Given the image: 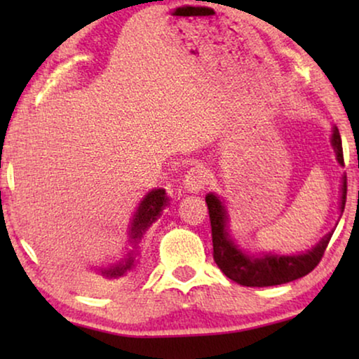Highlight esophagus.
<instances>
[{"instance_id":"esophagus-1","label":"esophagus","mask_w":359,"mask_h":359,"mask_svg":"<svg viewBox=\"0 0 359 359\" xmlns=\"http://www.w3.org/2000/svg\"><path fill=\"white\" fill-rule=\"evenodd\" d=\"M209 175L204 165H194L191 166L188 173L184 176V189L188 193H199L208 184Z\"/></svg>"}]
</instances>
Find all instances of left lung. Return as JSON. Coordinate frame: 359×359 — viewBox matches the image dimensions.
<instances>
[{
    "label": "left lung",
    "mask_w": 359,
    "mask_h": 359,
    "mask_svg": "<svg viewBox=\"0 0 359 359\" xmlns=\"http://www.w3.org/2000/svg\"><path fill=\"white\" fill-rule=\"evenodd\" d=\"M332 145L335 149L338 163L345 165L343 160V147L340 132L335 127L332 135ZM346 203V176L343 178L341 186V212ZM205 204L209 209L210 229H212V247H214V262L217 263L225 276L232 281L250 287H264L276 286V284H286L294 279L306 276L313 268L320 263L325 253L333 232L327 233L320 243H317L311 252L304 255H294V257H279V255H263V257H250L245 255L237 245L232 242L227 233V215L225 209L217 196L208 194Z\"/></svg>",
    "instance_id": "obj_1"
}]
</instances>
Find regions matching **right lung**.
Segmentation results:
<instances>
[{
  "instance_id": "add662e5",
  "label": "right lung",
  "mask_w": 359,
  "mask_h": 359,
  "mask_svg": "<svg viewBox=\"0 0 359 359\" xmlns=\"http://www.w3.org/2000/svg\"><path fill=\"white\" fill-rule=\"evenodd\" d=\"M166 203H168V198H166L165 189L150 191V193L145 196V199L142 201L139 209H137L134 222H132V227H130L132 238L134 240L142 238V233L149 229V225L151 222H155L156 217H158L161 212V209L166 205ZM132 266H134V259L127 258L124 263H119L109 269H104V271H102V276L106 279L122 278L130 271Z\"/></svg>"
}]
</instances>
